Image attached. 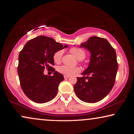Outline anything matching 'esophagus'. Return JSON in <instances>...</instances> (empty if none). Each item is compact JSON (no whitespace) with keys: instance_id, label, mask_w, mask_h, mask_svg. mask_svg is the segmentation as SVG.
Instances as JSON below:
<instances>
[{"instance_id":"1","label":"esophagus","mask_w":134,"mask_h":134,"mask_svg":"<svg viewBox=\"0 0 134 134\" xmlns=\"http://www.w3.org/2000/svg\"><path fill=\"white\" fill-rule=\"evenodd\" d=\"M64 77L65 79H68V78L69 77V76H64Z\"/></svg>"}]
</instances>
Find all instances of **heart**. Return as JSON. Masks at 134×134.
<instances>
[{"label":"heart","instance_id":"b5f03b06","mask_svg":"<svg viewBox=\"0 0 134 134\" xmlns=\"http://www.w3.org/2000/svg\"><path fill=\"white\" fill-rule=\"evenodd\" d=\"M70 52L76 57L79 60H83L86 57V52L83 49L79 48H72L70 49ZM63 55V51L60 50L57 51L54 54L53 59L54 62L56 63H60L62 58ZM57 71L60 73L63 74L64 76H70L72 74L79 72L80 71V69L77 67H70L68 65H63L58 67L57 69Z\"/></svg>","mask_w":134,"mask_h":134}]
</instances>
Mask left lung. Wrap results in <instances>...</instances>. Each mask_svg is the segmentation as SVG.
Returning a JSON list of instances; mask_svg holds the SVG:
<instances>
[{"instance_id":"8db88e82","label":"left lung","mask_w":134,"mask_h":134,"mask_svg":"<svg viewBox=\"0 0 134 134\" xmlns=\"http://www.w3.org/2000/svg\"><path fill=\"white\" fill-rule=\"evenodd\" d=\"M80 47L87 49L91 55L89 67L81 73L83 76L77 77L74 92L85 102H97L109 93L115 84L118 69L116 52L107 40L96 36Z\"/></svg>"}]
</instances>
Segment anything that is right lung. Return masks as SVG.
Returning <instances> with one entry per match:
<instances>
[{
    "label": "right lung",
    "instance_id": "add662e5",
    "mask_svg": "<svg viewBox=\"0 0 134 134\" xmlns=\"http://www.w3.org/2000/svg\"><path fill=\"white\" fill-rule=\"evenodd\" d=\"M68 47L57 42L53 38L38 36L26 43L19 55L18 73L22 90L29 99L44 103L54 99L59 84L64 80L62 74L55 71L54 54ZM45 67L54 72L53 76L45 75Z\"/></svg>",
    "mask_w": 134,
    "mask_h": 134
}]
</instances>
